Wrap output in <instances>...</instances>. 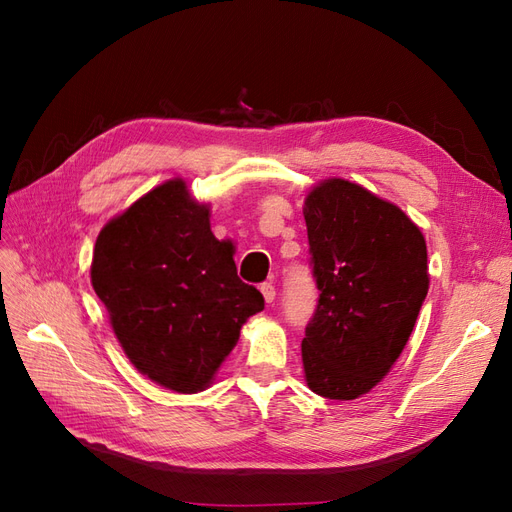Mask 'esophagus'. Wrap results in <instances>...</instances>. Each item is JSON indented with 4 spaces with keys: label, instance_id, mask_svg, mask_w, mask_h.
I'll use <instances>...</instances> for the list:
<instances>
[{
    "label": "esophagus",
    "instance_id": "obj_1",
    "mask_svg": "<svg viewBox=\"0 0 512 512\" xmlns=\"http://www.w3.org/2000/svg\"><path fill=\"white\" fill-rule=\"evenodd\" d=\"M260 292H262V297H265L267 303H273V301H275V286H273V284H262V286H260Z\"/></svg>",
    "mask_w": 512,
    "mask_h": 512
}]
</instances>
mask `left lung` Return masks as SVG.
I'll list each match as a JSON object with an SVG mask.
<instances>
[{
    "label": "left lung",
    "instance_id": "left-lung-1",
    "mask_svg": "<svg viewBox=\"0 0 512 512\" xmlns=\"http://www.w3.org/2000/svg\"><path fill=\"white\" fill-rule=\"evenodd\" d=\"M312 273L320 290L301 344L307 386L356 399L389 374L429 290L421 228L397 205L346 179L305 198Z\"/></svg>",
    "mask_w": 512,
    "mask_h": 512
}]
</instances>
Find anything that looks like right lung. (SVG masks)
<instances>
[{
  "mask_svg": "<svg viewBox=\"0 0 512 512\" xmlns=\"http://www.w3.org/2000/svg\"><path fill=\"white\" fill-rule=\"evenodd\" d=\"M232 254L183 179L153 188L100 230L91 284L149 380L177 393L207 389L245 320L265 309Z\"/></svg>",
  "mask_w": 512,
  "mask_h": 512,
  "instance_id": "1",
  "label": "right lung"
}]
</instances>
